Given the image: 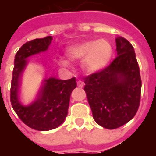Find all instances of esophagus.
<instances>
[{"instance_id": "obj_1", "label": "esophagus", "mask_w": 156, "mask_h": 156, "mask_svg": "<svg viewBox=\"0 0 156 156\" xmlns=\"http://www.w3.org/2000/svg\"><path fill=\"white\" fill-rule=\"evenodd\" d=\"M77 85H78V87H79V88H83L84 83L83 81H81V80H78V81L77 82Z\"/></svg>"}]
</instances>
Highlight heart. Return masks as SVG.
<instances>
[{"mask_svg":"<svg viewBox=\"0 0 156 156\" xmlns=\"http://www.w3.org/2000/svg\"><path fill=\"white\" fill-rule=\"evenodd\" d=\"M114 53L112 44L107 40L88 41L69 47L66 51L70 61L81 62L82 68L87 73H97L108 67ZM62 67H68L69 61L66 58L58 59Z\"/></svg>","mask_w":156,"mask_h":156,"instance_id":"1","label":"heart"}]
</instances>
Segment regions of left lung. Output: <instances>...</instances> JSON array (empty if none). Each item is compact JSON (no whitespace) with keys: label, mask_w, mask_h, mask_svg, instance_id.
<instances>
[{"label":"left lung","mask_w":156,"mask_h":156,"mask_svg":"<svg viewBox=\"0 0 156 156\" xmlns=\"http://www.w3.org/2000/svg\"><path fill=\"white\" fill-rule=\"evenodd\" d=\"M118 56L107 68L84 78V91L95 122L114 129L131 120L137 113L141 78L133 46L116 38Z\"/></svg>","instance_id":"left-lung-1"}]
</instances>
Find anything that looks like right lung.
Masks as SVG:
<instances>
[{"label":"right lung","instance_id":"add662e5","mask_svg":"<svg viewBox=\"0 0 156 156\" xmlns=\"http://www.w3.org/2000/svg\"><path fill=\"white\" fill-rule=\"evenodd\" d=\"M51 36L29 41L22 45L15 56L11 84V103L16 114L28 127L39 131L56 129L68 115L72 91L77 87L76 78L61 80L56 78L45 79L35 101L27 106L18 98L20 78L27 63V58L48 50Z\"/></svg>","mask_w":156,"mask_h":156}]
</instances>
